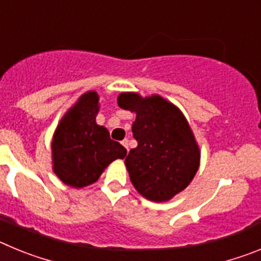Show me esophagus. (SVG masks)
Here are the masks:
<instances>
[{
  "instance_id": "1",
  "label": "esophagus",
  "mask_w": 261,
  "mask_h": 261,
  "mask_svg": "<svg viewBox=\"0 0 261 261\" xmlns=\"http://www.w3.org/2000/svg\"><path fill=\"white\" fill-rule=\"evenodd\" d=\"M121 145H123V146L125 147L126 150H129V149H128V140H126V138H125V140H123V141H121Z\"/></svg>"
}]
</instances>
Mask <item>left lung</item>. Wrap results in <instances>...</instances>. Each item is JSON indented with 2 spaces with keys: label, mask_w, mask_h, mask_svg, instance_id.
<instances>
[{
  "label": "left lung",
  "mask_w": 261,
  "mask_h": 261,
  "mask_svg": "<svg viewBox=\"0 0 261 261\" xmlns=\"http://www.w3.org/2000/svg\"><path fill=\"white\" fill-rule=\"evenodd\" d=\"M117 105L136 112L132 132L137 147L125 158L130 181L151 201L172 199L191 183L200 163L199 146L186 117L159 95L123 93Z\"/></svg>",
  "instance_id": "obj_1"
}]
</instances>
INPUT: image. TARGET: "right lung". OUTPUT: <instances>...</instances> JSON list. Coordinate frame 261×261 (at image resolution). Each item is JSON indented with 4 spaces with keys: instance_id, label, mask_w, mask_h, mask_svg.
<instances>
[{
    "instance_id": "1",
    "label": "right lung",
    "mask_w": 261,
    "mask_h": 261,
    "mask_svg": "<svg viewBox=\"0 0 261 261\" xmlns=\"http://www.w3.org/2000/svg\"><path fill=\"white\" fill-rule=\"evenodd\" d=\"M98 103L95 91L84 94L62 117L53 136V171L74 188L95 183L112 161L126 155L125 147L111 140L107 129L95 123Z\"/></svg>"
}]
</instances>
